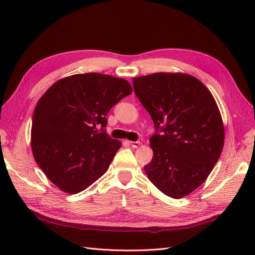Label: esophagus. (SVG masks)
<instances>
[{"label": "esophagus", "instance_id": "1", "mask_svg": "<svg viewBox=\"0 0 255 255\" xmlns=\"http://www.w3.org/2000/svg\"><path fill=\"white\" fill-rule=\"evenodd\" d=\"M130 144H131L132 148H138L139 145L141 144V142H140V141H130Z\"/></svg>", "mask_w": 255, "mask_h": 255}]
</instances>
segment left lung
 <instances>
[{"instance_id":"1","label":"left lung","mask_w":255,"mask_h":255,"mask_svg":"<svg viewBox=\"0 0 255 255\" xmlns=\"http://www.w3.org/2000/svg\"><path fill=\"white\" fill-rule=\"evenodd\" d=\"M133 91L154 123L153 158L143 169L172 198L187 196L213 171L224 148L225 129L210 91L186 73L133 78Z\"/></svg>"}]
</instances>
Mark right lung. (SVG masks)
<instances>
[{
	"label": "right lung",
	"instance_id": "obj_1",
	"mask_svg": "<svg viewBox=\"0 0 255 255\" xmlns=\"http://www.w3.org/2000/svg\"><path fill=\"white\" fill-rule=\"evenodd\" d=\"M131 93L128 81L92 72L59 80L40 97L32 116L31 150L59 189L80 193L106 172L122 147L103 130L106 115Z\"/></svg>",
	"mask_w": 255,
	"mask_h": 255
}]
</instances>
